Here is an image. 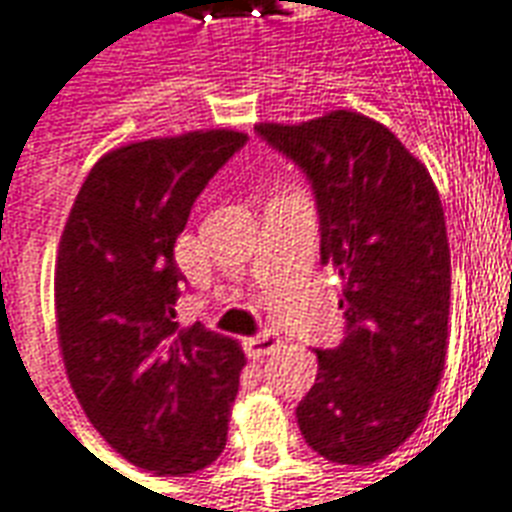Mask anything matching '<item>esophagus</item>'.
I'll use <instances>...</instances> for the list:
<instances>
[{
  "label": "esophagus",
  "mask_w": 512,
  "mask_h": 512,
  "mask_svg": "<svg viewBox=\"0 0 512 512\" xmlns=\"http://www.w3.org/2000/svg\"><path fill=\"white\" fill-rule=\"evenodd\" d=\"M278 346H281V335L275 333V330H264V333L253 335V338L245 341V352H248V357H253V360H261V357H267V354L275 352Z\"/></svg>",
  "instance_id": "esophagus-1"
}]
</instances>
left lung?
Returning a JSON list of instances; mask_svg holds the SVG:
<instances>
[{"label": "left lung", "instance_id": "obj_1", "mask_svg": "<svg viewBox=\"0 0 512 512\" xmlns=\"http://www.w3.org/2000/svg\"><path fill=\"white\" fill-rule=\"evenodd\" d=\"M256 133L308 177L322 264L343 278L346 335L335 349H316L319 374L297 406V425L327 461L374 464L417 431L445 371L442 201L393 130L357 111L261 122Z\"/></svg>", "mask_w": 512, "mask_h": 512}]
</instances>
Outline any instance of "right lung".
<instances>
[{"label": "right lung", "mask_w": 512, "mask_h": 512, "mask_svg": "<svg viewBox=\"0 0 512 512\" xmlns=\"http://www.w3.org/2000/svg\"><path fill=\"white\" fill-rule=\"evenodd\" d=\"M237 130H193L111 149L92 166L54 272L67 379L100 436L130 464L182 477L226 447L245 354L199 322L179 327L174 242Z\"/></svg>", "instance_id": "obj_1"}]
</instances>
